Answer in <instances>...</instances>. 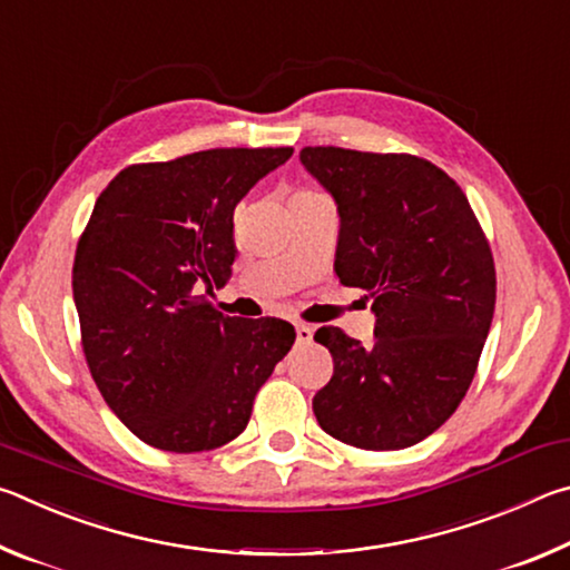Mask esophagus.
<instances>
[{"label": "esophagus", "mask_w": 570, "mask_h": 570, "mask_svg": "<svg viewBox=\"0 0 570 570\" xmlns=\"http://www.w3.org/2000/svg\"><path fill=\"white\" fill-rule=\"evenodd\" d=\"M314 340V330L308 324H296V342L298 344H308Z\"/></svg>", "instance_id": "esophagus-1"}]
</instances>
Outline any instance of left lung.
I'll use <instances>...</instances> for the list:
<instances>
[{
  "label": "left lung",
  "mask_w": 570,
  "mask_h": 570,
  "mask_svg": "<svg viewBox=\"0 0 570 570\" xmlns=\"http://www.w3.org/2000/svg\"><path fill=\"white\" fill-rule=\"evenodd\" d=\"M340 214L334 272L372 296L374 342L322 326L334 374L314 394L326 435L362 450L417 445L475 377L495 312L493 254L465 193L432 163L304 148Z\"/></svg>",
  "instance_id": "1"
}]
</instances>
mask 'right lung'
Instances as JSON below:
<instances>
[{
	"label": "right lung",
	"instance_id": "right-lung-1",
	"mask_svg": "<svg viewBox=\"0 0 570 570\" xmlns=\"http://www.w3.org/2000/svg\"><path fill=\"white\" fill-rule=\"evenodd\" d=\"M292 153L216 148L130 166L92 208L72 266L85 360L108 407L153 448L238 438L292 350L288 322L224 316L198 296L230 276L240 198Z\"/></svg>",
	"mask_w": 570,
	"mask_h": 570
}]
</instances>
